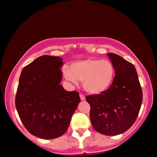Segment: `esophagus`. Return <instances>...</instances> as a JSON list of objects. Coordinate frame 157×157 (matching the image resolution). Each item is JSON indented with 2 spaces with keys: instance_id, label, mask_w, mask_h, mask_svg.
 I'll return each instance as SVG.
<instances>
[{
  "instance_id": "1",
  "label": "esophagus",
  "mask_w": 157,
  "mask_h": 157,
  "mask_svg": "<svg viewBox=\"0 0 157 157\" xmlns=\"http://www.w3.org/2000/svg\"><path fill=\"white\" fill-rule=\"evenodd\" d=\"M80 99L82 100V101H83V100L86 99V97H85V96L83 95V94H80Z\"/></svg>"
}]
</instances>
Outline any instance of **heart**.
I'll list each match as a JSON object with an SVG mask.
<instances>
[{"label":"heart","instance_id":"b5f03b06","mask_svg":"<svg viewBox=\"0 0 157 157\" xmlns=\"http://www.w3.org/2000/svg\"><path fill=\"white\" fill-rule=\"evenodd\" d=\"M68 80L77 83L83 82V88L90 94H99L110 86L115 76V68L108 60L86 59L76 61L70 69H64Z\"/></svg>","mask_w":157,"mask_h":157}]
</instances>
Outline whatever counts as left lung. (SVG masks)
<instances>
[{
	"instance_id": "1",
	"label": "left lung",
	"mask_w": 157,
	"mask_h": 157,
	"mask_svg": "<svg viewBox=\"0 0 157 157\" xmlns=\"http://www.w3.org/2000/svg\"><path fill=\"white\" fill-rule=\"evenodd\" d=\"M115 68L113 83L99 94L86 96L90 106V120L94 129L105 135L125 132L137 119L143 91L135 66L114 53H107Z\"/></svg>"
}]
</instances>
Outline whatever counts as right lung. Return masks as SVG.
<instances>
[{"instance_id": "obj_1", "label": "right lung", "mask_w": 157, "mask_h": 157, "mask_svg": "<svg viewBox=\"0 0 157 157\" xmlns=\"http://www.w3.org/2000/svg\"><path fill=\"white\" fill-rule=\"evenodd\" d=\"M62 58L41 56L23 68L15 97L20 120L31 135L54 139L67 132L80 98L60 85Z\"/></svg>"}]
</instances>
